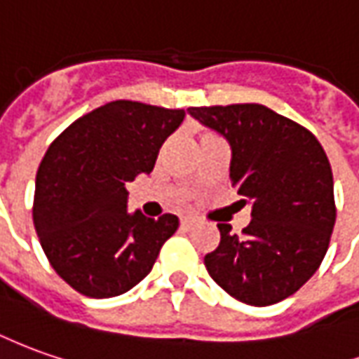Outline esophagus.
<instances>
[{
  "instance_id": "esophagus-1",
  "label": "esophagus",
  "mask_w": 359,
  "mask_h": 359,
  "mask_svg": "<svg viewBox=\"0 0 359 359\" xmlns=\"http://www.w3.org/2000/svg\"><path fill=\"white\" fill-rule=\"evenodd\" d=\"M180 226H182L184 230H190V228L194 226V220H190V218H184V220H180Z\"/></svg>"
}]
</instances>
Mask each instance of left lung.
Instances as JSON below:
<instances>
[{"mask_svg":"<svg viewBox=\"0 0 359 359\" xmlns=\"http://www.w3.org/2000/svg\"><path fill=\"white\" fill-rule=\"evenodd\" d=\"M230 143L231 187L251 204L243 236L218 224L220 245L204 257L233 299L269 306L297 292L323 263L336 222L332 169L309 129L262 104L189 108Z\"/></svg>","mask_w":359,"mask_h":359,"instance_id":"8db88e82","label":"left lung"}]
</instances>
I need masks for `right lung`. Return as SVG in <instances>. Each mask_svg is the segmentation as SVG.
I'll use <instances>...</instances> for the list:
<instances>
[{
    "label": "right lung",
    "instance_id": "add662e5",
    "mask_svg": "<svg viewBox=\"0 0 359 359\" xmlns=\"http://www.w3.org/2000/svg\"><path fill=\"white\" fill-rule=\"evenodd\" d=\"M184 109L116 100L76 119L41 161L33 222L53 269L78 292L108 299L128 292L153 269L179 228L128 212L126 182L149 175Z\"/></svg>",
    "mask_w": 359,
    "mask_h": 359
}]
</instances>
